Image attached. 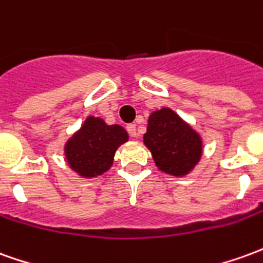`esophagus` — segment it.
I'll return each mask as SVG.
<instances>
[{
  "mask_svg": "<svg viewBox=\"0 0 263 263\" xmlns=\"http://www.w3.org/2000/svg\"><path fill=\"white\" fill-rule=\"evenodd\" d=\"M126 131L129 132V135H131L132 138L138 137V129L135 124H128V125H126Z\"/></svg>",
  "mask_w": 263,
  "mask_h": 263,
  "instance_id": "34e87169",
  "label": "esophagus"
}]
</instances>
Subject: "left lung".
Masks as SVG:
<instances>
[{
    "mask_svg": "<svg viewBox=\"0 0 263 263\" xmlns=\"http://www.w3.org/2000/svg\"><path fill=\"white\" fill-rule=\"evenodd\" d=\"M144 144L158 170L172 176L188 175L201 161L203 151L199 132L171 108L151 114Z\"/></svg>",
    "mask_w": 263,
    "mask_h": 263,
    "instance_id": "1",
    "label": "left lung"
}]
</instances>
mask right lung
Instances as JSON below:
<instances>
[{
    "label": "right lung",
    "mask_w": 263,
    "mask_h": 263,
    "mask_svg": "<svg viewBox=\"0 0 263 263\" xmlns=\"http://www.w3.org/2000/svg\"><path fill=\"white\" fill-rule=\"evenodd\" d=\"M128 138V132L121 125H108L102 118L91 115L68 139L64 155L75 174L97 178L112 166L115 152Z\"/></svg>",
    "instance_id": "obj_1"
}]
</instances>
